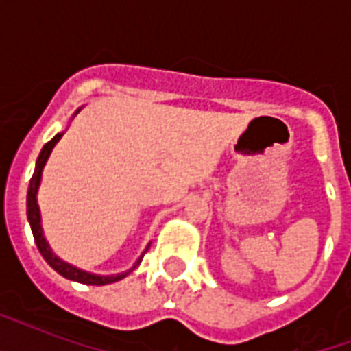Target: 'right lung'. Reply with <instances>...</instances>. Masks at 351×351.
Returning a JSON list of instances; mask_svg holds the SVG:
<instances>
[{
  "label": "right lung",
  "instance_id": "add662e5",
  "mask_svg": "<svg viewBox=\"0 0 351 351\" xmlns=\"http://www.w3.org/2000/svg\"><path fill=\"white\" fill-rule=\"evenodd\" d=\"M82 111V107L76 109V112L73 114V118ZM71 118V120H73ZM65 134L63 132H58L56 136L52 138L51 142H47L41 149L40 156L36 160V169H34V175L30 178V184H29V191H27V219H29V224H30V230H32V234H34V240H36V245H38V250H40L41 256L45 258L47 264L58 271L62 277L69 278V280H74V282H80V284H90V286H106V284H112V282H118L121 280L123 277H127L129 273L134 269V267L142 262V256L145 255V251L149 250V245L151 242L147 244V247L143 250V253L136 258V262L132 264L131 269H127V271H121L117 273V275H96V273H90V271H85V269H80V267L73 266V264H69V262L62 261L60 256L52 251V247L49 245L47 242L45 234H43V226H41V213H40V206H38V189H40V184H41V175H43V167H45L47 160L51 156L52 149L60 142V138Z\"/></svg>",
  "mask_w": 351,
  "mask_h": 351
}]
</instances>
